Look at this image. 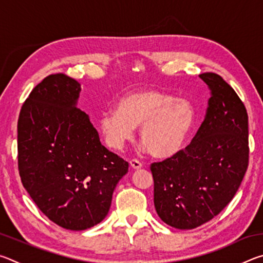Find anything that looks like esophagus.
Wrapping results in <instances>:
<instances>
[{
  "label": "esophagus",
  "instance_id": "34e87169",
  "mask_svg": "<svg viewBox=\"0 0 263 263\" xmlns=\"http://www.w3.org/2000/svg\"><path fill=\"white\" fill-rule=\"evenodd\" d=\"M130 166L132 167V169H135V171H138V169H140L142 167V164H141V162L138 161V160L133 159V160H131V161H130Z\"/></svg>",
  "mask_w": 263,
  "mask_h": 263
}]
</instances>
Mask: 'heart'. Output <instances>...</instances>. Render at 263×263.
Returning a JSON list of instances; mask_svg holds the SVG:
<instances>
[{"label": "heart", "mask_w": 263, "mask_h": 263, "mask_svg": "<svg viewBox=\"0 0 263 263\" xmlns=\"http://www.w3.org/2000/svg\"><path fill=\"white\" fill-rule=\"evenodd\" d=\"M195 109L188 100L166 91L144 88L118 100L116 110L105 111L99 128L109 147L121 149L131 140L137 127L148 153L167 159L179 153L195 122Z\"/></svg>", "instance_id": "1"}]
</instances>
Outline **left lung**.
<instances>
[{"instance_id": "left-lung-1", "label": "left lung", "mask_w": 263, "mask_h": 263, "mask_svg": "<svg viewBox=\"0 0 263 263\" xmlns=\"http://www.w3.org/2000/svg\"><path fill=\"white\" fill-rule=\"evenodd\" d=\"M208 84L206 116L193 141L162 162L152 163L154 206L163 222L198 228L232 201L248 166V116L237 92L215 73Z\"/></svg>"}]
</instances>
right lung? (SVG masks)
Returning a JSON list of instances; mask_svg holds the SVG:
<instances>
[{"instance_id":"right-lung-1","label":"right lung","mask_w":263,"mask_h":263,"mask_svg":"<svg viewBox=\"0 0 263 263\" xmlns=\"http://www.w3.org/2000/svg\"><path fill=\"white\" fill-rule=\"evenodd\" d=\"M80 91L77 80L50 75L31 91L17 125L22 183L48 219L70 231L104 219L116 185L128 172L78 108Z\"/></svg>"}]
</instances>
